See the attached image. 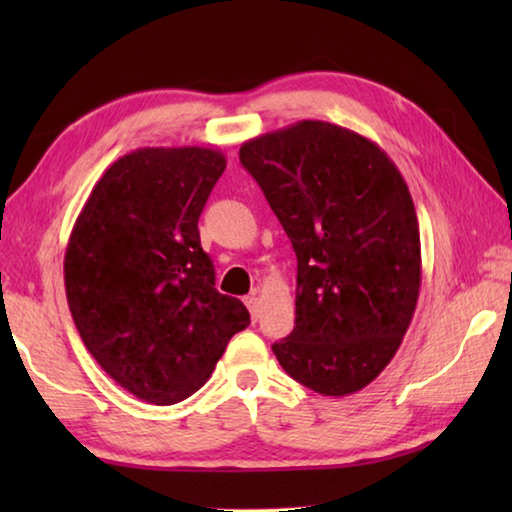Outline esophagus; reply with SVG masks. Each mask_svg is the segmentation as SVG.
Masks as SVG:
<instances>
[{"instance_id":"34e87169","label":"esophagus","mask_w":512,"mask_h":512,"mask_svg":"<svg viewBox=\"0 0 512 512\" xmlns=\"http://www.w3.org/2000/svg\"><path fill=\"white\" fill-rule=\"evenodd\" d=\"M244 302H246V307L250 311V318H253V323H257V318H259V298H257V293H250V296L244 298Z\"/></svg>"}]
</instances>
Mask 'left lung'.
Returning <instances> with one entry per match:
<instances>
[{
    "label": "left lung",
    "mask_w": 512,
    "mask_h": 512,
    "mask_svg": "<svg viewBox=\"0 0 512 512\" xmlns=\"http://www.w3.org/2000/svg\"><path fill=\"white\" fill-rule=\"evenodd\" d=\"M298 259L296 327L273 343L302 386L343 397L379 377L411 325L422 255L413 198L386 151L302 119L241 144Z\"/></svg>",
    "instance_id": "1"
}]
</instances>
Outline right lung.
<instances>
[{
    "label": "right lung",
    "mask_w": 512,
    "mask_h": 512,
    "mask_svg": "<svg viewBox=\"0 0 512 512\" xmlns=\"http://www.w3.org/2000/svg\"><path fill=\"white\" fill-rule=\"evenodd\" d=\"M225 171L205 146H146L103 171L65 250L74 325L99 366L144 402H183L250 325L214 289L198 216Z\"/></svg>",
    "instance_id": "obj_1"
}]
</instances>
